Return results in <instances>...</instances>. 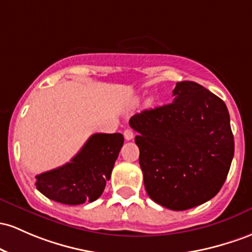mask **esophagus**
<instances>
[{"instance_id": "esophagus-1", "label": "esophagus", "mask_w": 252, "mask_h": 252, "mask_svg": "<svg viewBox=\"0 0 252 252\" xmlns=\"http://www.w3.org/2000/svg\"><path fill=\"white\" fill-rule=\"evenodd\" d=\"M123 135H124V139L130 141L132 140V137H134V131H132L131 129H126L123 132Z\"/></svg>"}]
</instances>
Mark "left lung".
<instances>
[{"label":"left lung","instance_id":"8db88e82","mask_svg":"<svg viewBox=\"0 0 252 252\" xmlns=\"http://www.w3.org/2000/svg\"><path fill=\"white\" fill-rule=\"evenodd\" d=\"M148 196L172 211L200 206L220 191L234 154L226 104L203 86L177 82L172 103L130 118Z\"/></svg>","mask_w":252,"mask_h":252}]
</instances>
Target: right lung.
I'll use <instances>...</instances> for the list:
<instances>
[{"mask_svg": "<svg viewBox=\"0 0 252 252\" xmlns=\"http://www.w3.org/2000/svg\"><path fill=\"white\" fill-rule=\"evenodd\" d=\"M123 142L120 132L93 134L70 162L35 176V187L63 204L93 202L103 193Z\"/></svg>", "mask_w": 252, "mask_h": 252, "instance_id": "add662e5", "label": "right lung"}]
</instances>
